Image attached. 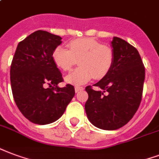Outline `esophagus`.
<instances>
[{
    "instance_id": "34e87169",
    "label": "esophagus",
    "mask_w": 159,
    "mask_h": 159,
    "mask_svg": "<svg viewBox=\"0 0 159 159\" xmlns=\"http://www.w3.org/2000/svg\"><path fill=\"white\" fill-rule=\"evenodd\" d=\"M84 89V88H83V87H75V91H76V93H78L79 91H82V90H83Z\"/></svg>"
}]
</instances>
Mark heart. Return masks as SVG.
<instances>
[{"instance_id": "heart-1", "label": "heart", "mask_w": 159, "mask_h": 159, "mask_svg": "<svg viewBox=\"0 0 159 159\" xmlns=\"http://www.w3.org/2000/svg\"><path fill=\"white\" fill-rule=\"evenodd\" d=\"M68 50L56 47L52 53L54 63L64 71H69L78 60L79 67L66 76V82L72 85H81L94 77L99 80L108 75L114 63V50L107 44L92 38L70 40Z\"/></svg>"}]
</instances>
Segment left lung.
Here are the masks:
<instances>
[{
  "label": "left lung",
  "instance_id": "1",
  "mask_svg": "<svg viewBox=\"0 0 159 159\" xmlns=\"http://www.w3.org/2000/svg\"><path fill=\"white\" fill-rule=\"evenodd\" d=\"M114 63L106 76L95 83L102 90L86 87L88 118L96 127L117 130L132 119L142 101L145 67L136 48L120 38L112 40Z\"/></svg>",
  "mask_w": 159,
  "mask_h": 159
}]
</instances>
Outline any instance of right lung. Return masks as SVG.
Segmentation results:
<instances>
[{
	"mask_svg": "<svg viewBox=\"0 0 159 159\" xmlns=\"http://www.w3.org/2000/svg\"><path fill=\"white\" fill-rule=\"evenodd\" d=\"M61 37L38 30L17 44L11 65V87L15 103L24 117L38 125L57 120L75 95L72 85L59 88L61 72L52 53Z\"/></svg>",
	"mask_w": 159,
	"mask_h": 159,
	"instance_id": "add662e5",
	"label": "right lung"
}]
</instances>
